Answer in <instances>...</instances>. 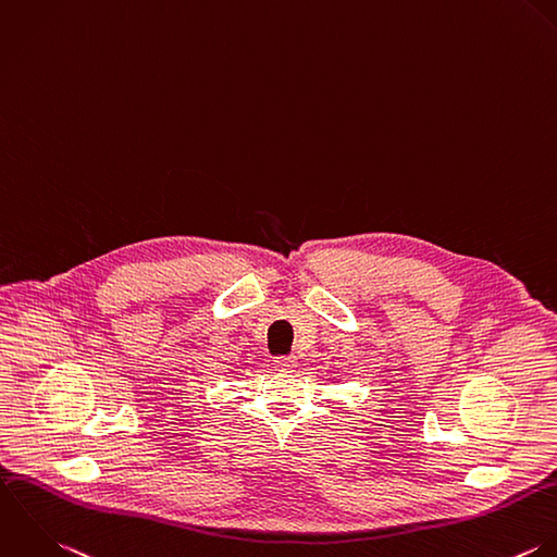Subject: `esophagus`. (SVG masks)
Returning a JSON list of instances; mask_svg holds the SVG:
<instances>
[{
	"mask_svg": "<svg viewBox=\"0 0 557 557\" xmlns=\"http://www.w3.org/2000/svg\"><path fill=\"white\" fill-rule=\"evenodd\" d=\"M274 366L278 371H292L296 368V359L294 357H276Z\"/></svg>",
	"mask_w": 557,
	"mask_h": 557,
	"instance_id": "esophagus-1",
	"label": "esophagus"
}]
</instances>
